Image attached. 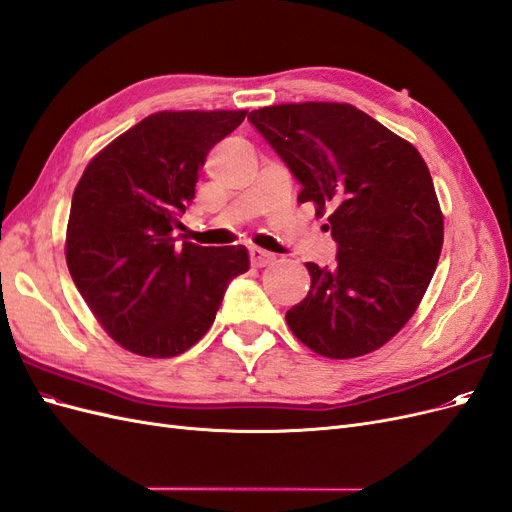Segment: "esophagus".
Returning <instances> with one entry per match:
<instances>
[{
  "label": "esophagus",
  "instance_id": "obj_1",
  "mask_svg": "<svg viewBox=\"0 0 512 512\" xmlns=\"http://www.w3.org/2000/svg\"><path fill=\"white\" fill-rule=\"evenodd\" d=\"M250 260L254 267H267L275 260V256L271 252L260 250V247H250Z\"/></svg>",
  "mask_w": 512,
  "mask_h": 512
}]
</instances>
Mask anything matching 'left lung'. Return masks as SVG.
<instances>
[{"label":"left lung","instance_id":"8db88e82","mask_svg":"<svg viewBox=\"0 0 512 512\" xmlns=\"http://www.w3.org/2000/svg\"><path fill=\"white\" fill-rule=\"evenodd\" d=\"M247 119L301 183L299 203L329 213L337 243L335 265L305 262L312 286L286 312L290 331L327 359L378 350L416 312L442 252L425 160L352 104H277Z\"/></svg>","mask_w":512,"mask_h":512}]
</instances>
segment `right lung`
I'll list each match as a JSON object with an SVG mask.
<instances>
[{
	"label": "right lung",
	"instance_id": "right-lung-1",
	"mask_svg": "<svg viewBox=\"0 0 512 512\" xmlns=\"http://www.w3.org/2000/svg\"><path fill=\"white\" fill-rule=\"evenodd\" d=\"M247 111H162L117 136L72 194L66 262L91 314L134 354L168 359L215 320L232 277L250 269L243 245L177 243L207 153Z\"/></svg>",
	"mask_w": 512,
	"mask_h": 512
}]
</instances>
